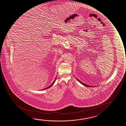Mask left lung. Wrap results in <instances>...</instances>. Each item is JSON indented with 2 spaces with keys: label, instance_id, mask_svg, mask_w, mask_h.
Masks as SVG:
<instances>
[{
  "label": "left lung",
  "instance_id": "8db88e82",
  "mask_svg": "<svg viewBox=\"0 0 126 126\" xmlns=\"http://www.w3.org/2000/svg\"><path fill=\"white\" fill-rule=\"evenodd\" d=\"M77 80H78V81H79V83H81V84H83V85H84V86H87V87H93V86H89V85H87L86 84H85V83H82V82H81V81H80L79 80V79H77Z\"/></svg>",
  "mask_w": 126,
  "mask_h": 126
}]
</instances>
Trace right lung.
<instances>
[{"mask_svg":"<svg viewBox=\"0 0 126 126\" xmlns=\"http://www.w3.org/2000/svg\"><path fill=\"white\" fill-rule=\"evenodd\" d=\"M56 77H57V76L56 77V78H55V79L54 80V81H53V82L52 83V84L50 86H48V87H47V88H45V89H43V90H46V89H48V88H50V87H51V86H52V85H53L54 84V83H55V79H56Z\"/></svg>","mask_w":126,"mask_h":126,"instance_id":"obj_1","label":"right lung"}]
</instances>
